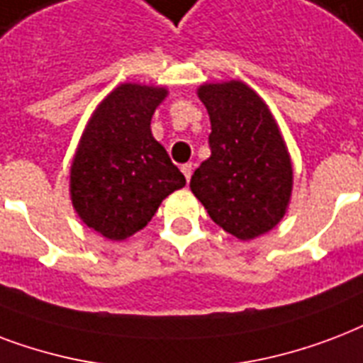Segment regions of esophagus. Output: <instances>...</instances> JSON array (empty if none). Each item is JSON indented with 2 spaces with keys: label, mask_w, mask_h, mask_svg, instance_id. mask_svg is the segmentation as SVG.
<instances>
[{
  "label": "esophagus",
  "mask_w": 363,
  "mask_h": 363,
  "mask_svg": "<svg viewBox=\"0 0 363 363\" xmlns=\"http://www.w3.org/2000/svg\"><path fill=\"white\" fill-rule=\"evenodd\" d=\"M182 172H184L185 179L189 182L191 174H193V164H191V162H187V164H182Z\"/></svg>",
  "instance_id": "obj_1"
}]
</instances>
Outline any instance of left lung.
I'll return each mask as SVG.
<instances>
[{"label":"left lung","instance_id":"8db88e82","mask_svg":"<svg viewBox=\"0 0 363 363\" xmlns=\"http://www.w3.org/2000/svg\"><path fill=\"white\" fill-rule=\"evenodd\" d=\"M212 132L210 157L191 176V191L223 231L250 240L282 220L291 195V162L278 126L240 81L202 85Z\"/></svg>","mask_w":363,"mask_h":363}]
</instances>
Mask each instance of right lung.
<instances>
[{"label": "right lung", "instance_id": "1", "mask_svg": "<svg viewBox=\"0 0 363 363\" xmlns=\"http://www.w3.org/2000/svg\"><path fill=\"white\" fill-rule=\"evenodd\" d=\"M167 89L117 86L89 121L72 164V202L86 225L109 240L143 229L185 176L151 134Z\"/></svg>", "mask_w": 363, "mask_h": 363}]
</instances>
